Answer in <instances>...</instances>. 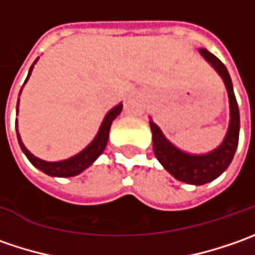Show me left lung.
<instances>
[{
	"label": "left lung",
	"mask_w": 255,
	"mask_h": 255,
	"mask_svg": "<svg viewBox=\"0 0 255 255\" xmlns=\"http://www.w3.org/2000/svg\"><path fill=\"white\" fill-rule=\"evenodd\" d=\"M200 54L206 58V61L211 64V66L219 72L226 88L229 92L230 99V126L229 132L221 143L220 147H217L214 152L203 156H191L180 152L176 149L170 142H167L157 128V125L150 122V129L153 133V152L159 162L166 170L170 173L173 177L177 180L200 186L204 183L214 180L220 176L223 171L229 167V164L234 157V153L239 144V133H240V112L237 99L233 91L231 78L229 75L227 68L221 62L220 59L209 52L207 49H199Z\"/></svg>",
	"instance_id": "left-lung-1"
}]
</instances>
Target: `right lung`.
I'll use <instances>...</instances> for the list:
<instances>
[{
    "instance_id": "1",
    "label": "right lung",
    "mask_w": 255,
    "mask_h": 255,
    "mask_svg": "<svg viewBox=\"0 0 255 255\" xmlns=\"http://www.w3.org/2000/svg\"><path fill=\"white\" fill-rule=\"evenodd\" d=\"M32 66H34V65H32ZM32 66H31V69H32ZM31 69H29L28 76L31 75ZM26 79H28V78H26ZM122 103H119L118 106H115L112 111L106 115L102 126H101V129H99V133H98V136L95 137V140H93L85 150H82V152L79 153V154H76V156L68 159V160H64V162H44V160L35 157L34 154H31V153L28 152V150L25 149L24 144H22V142H21L19 136L16 134V136H18V142H19V146H21L22 152L25 153V156L28 157V160L32 163L35 167H38L39 170H42L44 173H46V174H49V176H56V177H71V176H76V174H79L81 171H84L86 167H89V166L102 154V152L105 150V147H106L108 139H109V129H111V125H112L113 121L116 119V116L122 112ZM16 111H18V106H16Z\"/></svg>"
}]
</instances>
